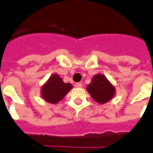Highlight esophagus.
Returning a JSON list of instances; mask_svg holds the SVG:
<instances>
[{
    "label": "esophagus",
    "instance_id": "1",
    "mask_svg": "<svg viewBox=\"0 0 153 153\" xmlns=\"http://www.w3.org/2000/svg\"><path fill=\"white\" fill-rule=\"evenodd\" d=\"M75 87H77V88H82V83L81 82H77L75 84Z\"/></svg>",
    "mask_w": 153,
    "mask_h": 153
}]
</instances>
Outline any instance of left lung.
<instances>
[{"label": "left lung", "instance_id": "left-lung-1", "mask_svg": "<svg viewBox=\"0 0 153 153\" xmlns=\"http://www.w3.org/2000/svg\"><path fill=\"white\" fill-rule=\"evenodd\" d=\"M87 90L95 102L104 104L108 102L114 97L116 88L108 79L102 74L95 75Z\"/></svg>", "mask_w": 153, "mask_h": 153}]
</instances>
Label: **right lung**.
Listing matches in <instances>:
<instances>
[{"instance_id":"1","label":"right lung","mask_w":153,"mask_h":153,"mask_svg":"<svg viewBox=\"0 0 153 153\" xmlns=\"http://www.w3.org/2000/svg\"><path fill=\"white\" fill-rule=\"evenodd\" d=\"M71 89L72 85L71 83H65L58 74L55 73L42 85L41 96L47 102L56 104L62 101Z\"/></svg>"}]
</instances>
